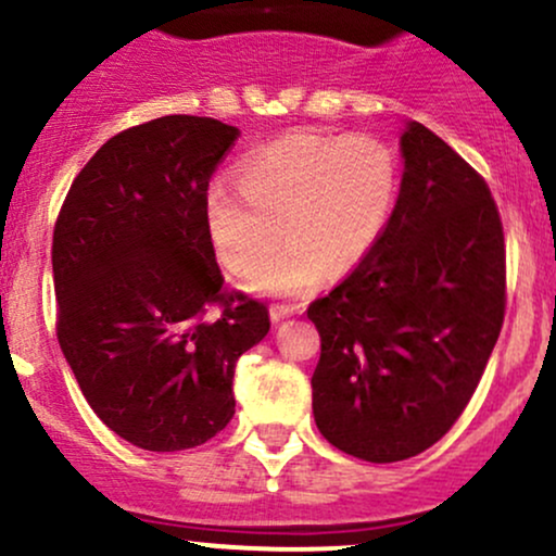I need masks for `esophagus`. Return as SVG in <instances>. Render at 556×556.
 Returning <instances> with one entry per match:
<instances>
[{"label":"esophagus","mask_w":556,"mask_h":556,"mask_svg":"<svg viewBox=\"0 0 556 556\" xmlns=\"http://www.w3.org/2000/svg\"><path fill=\"white\" fill-rule=\"evenodd\" d=\"M295 311H298V305H292V303H271L269 314H271L274 321H279V318L292 316V314H295Z\"/></svg>","instance_id":"esophagus-1"}]
</instances>
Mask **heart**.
<instances>
[{"instance_id":"heart-1","label":"heart","mask_w":556,"mask_h":556,"mask_svg":"<svg viewBox=\"0 0 556 556\" xmlns=\"http://www.w3.org/2000/svg\"><path fill=\"white\" fill-rule=\"evenodd\" d=\"M402 164L379 136L295 130L242 156L238 182L219 177L203 201L216 261L269 292L311 290L324 271L358 266L389 227L400 201Z\"/></svg>"}]
</instances>
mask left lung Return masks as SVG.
<instances>
[{
	"label": "left lung",
	"instance_id": "8db88e82",
	"mask_svg": "<svg viewBox=\"0 0 556 556\" xmlns=\"http://www.w3.org/2000/svg\"><path fill=\"white\" fill-rule=\"evenodd\" d=\"M400 201L374 251L308 305L311 379L329 444L397 463L437 444L473 397L507 308V253L486 180L437 132H402Z\"/></svg>",
	"mask_w": 556,
	"mask_h": 556
}]
</instances>
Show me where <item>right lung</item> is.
<instances>
[{
  "label": "right lung",
  "instance_id": "obj_1",
  "mask_svg": "<svg viewBox=\"0 0 556 556\" xmlns=\"http://www.w3.org/2000/svg\"><path fill=\"white\" fill-rule=\"evenodd\" d=\"M238 136L193 114L127 127L56 216V340L96 416L140 450H190L225 429L235 363L269 331V308L225 285L203 227Z\"/></svg>",
  "mask_w": 556,
  "mask_h": 556
}]
</instances>
